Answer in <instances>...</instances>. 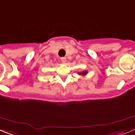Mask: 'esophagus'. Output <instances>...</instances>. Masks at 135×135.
<instances>
[{"label": "esophagus", "instance_id": "1", "mask_svg": "<svg viewBox=\"0 0 135 135\" xmlns=\"http://www.w3.org/2000/svg\"><path fill=\"white\" fill-rule=\"evenodd\" d=\"M61 62L63 64H65L67 61V59L65 57H61Z\"/></svg>", "mask_w": 135, "mask_h": 135}]
</instances>
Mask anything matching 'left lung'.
<instances>
[{
  "instance_id": "left-lung-1",
  "label": "left lung",
  "mask_w": 135,
  "mask_h": 135,
  "mask_svg": "<svg viewBox=\"0 0 135 135\" xmlns=\"http://www.w3.org/2000/svg\"><path fill=\"white\" fill-rule=\"evenodd\" d=\"M78 74L80 75V76H85V75H86L87 74H88V71L86 70V71H82V72H78Z\"/></svg>"
}]
</instances>
